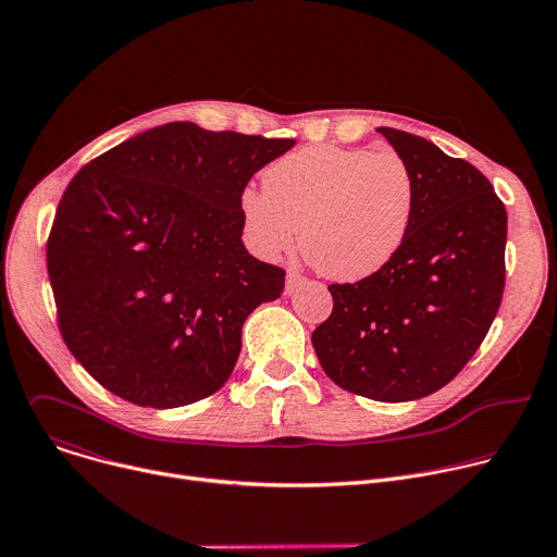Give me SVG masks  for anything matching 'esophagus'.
Listing matches in <instances>:
<instances>
[{
  "mask_svg": "<svg viewBox=\"0 0 557 557\" xmlns=\"http://www.w3.org/2000/svg\"><path fill=\"white\" fill-rule=\"evenodd\" d=\"M304 284H306V277H301V275H297V273H288V275H286V288H284V293L290 297V295H295Z\"/></svg>",
  "mask_w": 557,
  "mask_h": 557,
  "instance_id": "esophagus-1",
  "label": "esophagus"
}]
</instances>
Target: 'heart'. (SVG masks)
<instances>
[{"instance_id":"1","label":"heart","mask_w":557,"mask_h":557,"mask_svg":"<svg viewBox=\"0 0 557 557\" xmlns=\"http://www.w3.org/2000/svg\"><path fill=\"white\" fill-rule=\"evenodd\" d=\"M264 191L245 189L249 245L267 260L290 251L331 280L359 282L401 251L417 209V181L396 151L314 145L267 168Z\"/></svg>"}]
</instances>
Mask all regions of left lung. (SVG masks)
Here are the masks:
<instances>
[{
  "mask_svg": "<svg viewBox=\"0 0 557 557\" xmlns=\"http://www.w3.org/2000/svg\"><path fill=\"white\" fill-rule=\"evenodd\" d=\"M376 132L414 174L412 226L379 273L329 286L333 312L312 346L339 387L404 404L447 385L483 344L505 288L507 211L462 158L401 129Z\"/></svg>",
  "mask_w": 557,
  "mask_h": 557,
  "instance_id": "obj_1",
  "label": "left lung"
}]
</instances>
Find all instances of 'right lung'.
<instances>
[{
    "label": "right lung",
    "mask_w": 557,
    "mask_h": 557,
    "mask_svg": "<svg viewBox=\"0 0 557 557\" xmlns=\"http://www.w3.org/2000/svg\"><path fill=\"white\" fill-rule=\"evenodd\" d=\"M293 145L178 121L72 178L48 275L67 350L106 389L168 410L226 383L247 317L284 290V271L243 243L240 196Z\"/></svg>",
    "instance_id": "right-lung-1"
}]
</instances>
